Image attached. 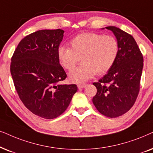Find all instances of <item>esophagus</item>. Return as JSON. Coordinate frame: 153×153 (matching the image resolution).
<instances>
[{"instance_id":"34e87169","label":"esophagus","mask_w":153,"mask_h":153,"mask_svg":"<svg viewBox=\"0 0 153 153\" xmlns=\"http://www.w3.org/2000/svg\"><path fill=\"white\" fill-rule=\"evenodd\" d=\"M87 84H78V87L79 89H82V88H84L87 86Z\"/></svg>"}]
</instances>
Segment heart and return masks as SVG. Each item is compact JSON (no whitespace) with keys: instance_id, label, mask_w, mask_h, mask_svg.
<instances>
[{"instance_id":"heart-1","label":"heart","mask_w":153,"mask_h":153,"mask_svg":"<svg viewBox=\"0 0 153 153\" xmlns=\"http://www.w3.org/2000/svg\"><path fill=\"white\" fill-rule=\"evenodd\" d=\"M119 52V42L115 36L87 32L75 36L71 41V48L59 47L57 55L61 65L68 71L82 61L80 66L69 73L71 80L80 83L97 73L103 75L108 72L115 64Z\"/></svg>"}]
</instances>
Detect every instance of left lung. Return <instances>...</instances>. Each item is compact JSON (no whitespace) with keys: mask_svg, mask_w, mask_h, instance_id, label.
<instances>
[{"mask_svg":"<svg viewBox=\"0 0 153 153\" xmlns=\"http://www.w3.org/2000/svg\"><path fill=\"white\" fill-rule=\"evenodd\" d=\"M119 42L118 57L106 75L93 85L97 92L93 97L98 111L108 117H117L133 106L140 91L143 57L133 36L115 26H107Z\"/></svg>","mask_w":153,"mask_h":153,"instance_id":"8db88e82","label":"left lung"}]
</instances>
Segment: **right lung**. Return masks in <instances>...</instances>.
Returning a JSON list of instances; mask_svg holds the SVG:
<instances>
[{"mask_svg":"<svg viewBox=\"0 0 153 153\" xmlns=\"http://www.w3.org/2000/svg\"><path fill=\"white\" fill-rule=\"evenodd\" d=\"M64 31L40 30L24 37L11 58L10 73L24 105L45 119H54L68 108L76 85H59L67 75L57 52Z\"/></svg>","mask_w":153,"mask_h":153,"instance_id":"1","label":"right lung"}]
</instances>
